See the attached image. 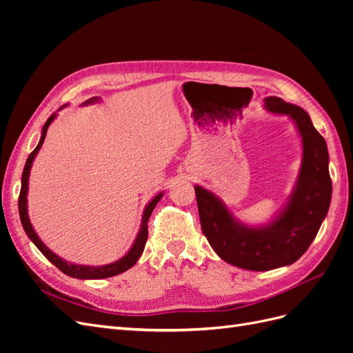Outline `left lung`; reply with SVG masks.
Listing matches in <instances>:
<instances>
[{"label":"left lung","mask_w":353,"mask_h":353,"mask_svg":"<svg viewBox=\"0 0 353 353\" xmlns=\"http://www.w3.org/2000/svg\"><path fill=\"white\" fill-rule=\"evenodd\" d=\"M265 109L288 114L302 137L303 159L288 205L262 228L245 227L232 218L210 191L194 187L201 231L221 259L250 271H270L292 265L307 250L327 215L331 201L328 150L309 114L279 97L265 100Z\"/></svg>","instance_id":"obj_1"}]
</instances>
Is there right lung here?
I'll return each instance as SVG.
<instances>
[{
    "label": "right lung",
    "instance_id": "right-lung-1",
    "mask_svg": "<svg viewBox=\"0 0 353 353\" xmlns=\"http://www.w3.org/2000/svg\"><path fill=\"white\" fill-rule=\"evenodd\" d=\"M97 101V97L94 99H90L88 101H85V104L88 103H94ZM65 108V105H61L60 109ZM57 114L52 113L47 122L44 123V128H42V134H41V140L38 143V145L35 147V150L32 152L26 160V165H25V169H23V174H22V188H20V194H19V215H20V221H22V225H23V230L25 232L28 234V237L34 241V244L37 245V248L41 250V253L46 256V258L52 263L56 265L57 268L69 276H73V279H81V280H100V279H109V276H113V275H117V274H122L125 272L126 270H130L131 266H134L137 263V261L140 259V256L144 250V245H145V241H147V237H148V230H147V223H148V218H150L153 209L156 208V205L159 203V200L162 199L163 193L157 194L150 203H148L147 208L144 209V213H143V221H141V228H140V232H138V236L132 244L131 250L128 252L123 258H121L119 261H116L113 263H109V265H103V266H83V265H74V263H69L66 261H63L61 258H59V256L56 253H52L47 245L42 243L39 240V237L37 236L35 230L32 228V223L29 221V216H28V199H26V194H28V181H29V172H30V166H32V162H34V159L37 156V153L39 152V148L42 145V143H44L46 140V135H47V130L48 126L51 125V122L54 121V117Z\"/></svg>",
    "mask_w": 353,
    "mask_h": 353
}]
</instances>
